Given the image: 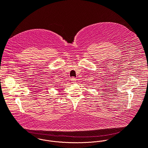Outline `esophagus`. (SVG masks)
<instances>
[{
  "instance_id": "esophagus-1",
  "label": "esophagus",
  "mask_w": 148,
  "mask_h": 148,
  "mask_svg": "<svg viewBox=\"0 0 148 148\" xmlns=\"http://www.w3.org/2000/svg\"><path fill=\"white\" fill-rule=\"evenodd\" d=\"M71 81H72L73 83H75V82H76V79H75V78L74 77L71 78Z\"/></svg>"
}]
</instances>
